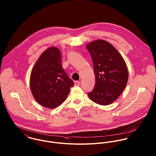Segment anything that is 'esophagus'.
I'll return each instance as SVG.
<instances>
[{
	"instance_id": "34e87169",
	"label": "esophagus",
	"mask_w": 156,
	"mask_h": 156,
	"mask_svg": "<svg viewBox=\"0 0 156 156\" xmlns=\"http://www.w3.org/2000/svg\"><path fill=\"white\" fill-rule=\"evenodd\" d=\"M74 83H75V86H79L80 85V82L78 81H75Z\"/></svg>"
}]
</instances>
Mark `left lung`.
Wrapping results in <instances>:
<instances>
[{"label": "left lung", "mask_w": 156, "mask_h": 156, "mask_svg": "<svg viewBox=\"0 0 156 156\" xmlns=\"http://www.w3.org/2000/svg\"><path fill=\"white\" fill-rule=\"evenodd\" d=\"M86 48L92 58L96 78L94 90L88 96L99 105H110L119 97L126 86L128 73L126 62L118 51L105 40H94Z\"/></svg>", "instance_id": "left-lung-1"}]
</instances>
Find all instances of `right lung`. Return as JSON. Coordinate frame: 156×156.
<instances>
[{"label": "right lung", "mask_w": 156, "mask_h": 156, "mask_svg": "<svg viewBox=\"0 0 156 156\" xmlns=\"http://www.w3.org/2000/svg\"><path fill=\"white\" fill-rule=\"evenodd\" d=\"M73 85L62 68L60 49L52 46L45 50L30 75V86L36 101L44 107L56 108L66 99Z\"/></svg>", "instance_id": "add662e5"}]
</instances>
